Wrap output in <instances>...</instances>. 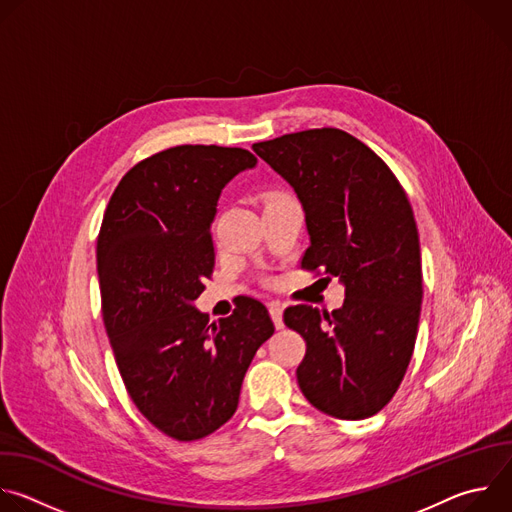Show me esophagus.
<instances>
[{
  "label": "esophagus",
  "mask_w": 512,
  "mask_h": 512,
  "mask_svg": "<svg viewBox=\"0 0 512 512\" xmlns=\"http://www.w3.org/2000/svg\"><path fill=\"white\" fill-rule=\"evenodd\" d=\"M269 314H271V320H273L275 328L279 330L283 326V308L279 304H271L269 306Z\"/></svg>",
  "instance_id": "obj_1"
}]
</instances>
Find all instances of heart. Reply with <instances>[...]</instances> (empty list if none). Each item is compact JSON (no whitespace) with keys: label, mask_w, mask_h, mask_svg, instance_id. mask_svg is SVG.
Returning a JSON list of instances; mask_svg holds the SVG:
<instances>
[{"label":"heart","mask_w":512,"mask_h":512,"mask_svg":"<svg viewBox=\"0 0 512 512\" xmlns=\"http://www.w3.org/2000/svg\"><path fill=\"white\" fill-rule=\"evenodd\" d=\"M277 196H281V194H277V192H273V194H269V196H267V200H271V198H277Z\"/></svg>","instance_id":"b5f03b06"}]
</instances>
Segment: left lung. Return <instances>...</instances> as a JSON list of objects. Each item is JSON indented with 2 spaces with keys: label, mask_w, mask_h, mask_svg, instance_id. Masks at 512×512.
Here are the masks:
<instances>
[{
  "label": "left lung",
  "mask_w": 512,
  "mask_h": 512,
  "mask_svg": "<svg viewBox=\"0 0 512 512\" xmlns=\"http://www.w3.org/2000/svg\"><path fill=\"white\" fill-rule=\"evenodd\" d=\"M296 190L310 233L302 269L344 285L330 314L312 306L283 312L306 340L298 367L304 397L336 419H367L397 393L421 314V251L409 198L389 166L334 127L253 143Z\"/></svg>",
  "instance_id": "obj_1"
}]
</instances>
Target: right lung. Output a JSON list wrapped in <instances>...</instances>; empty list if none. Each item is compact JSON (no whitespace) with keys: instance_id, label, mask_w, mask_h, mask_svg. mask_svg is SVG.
<instances>
[{"instance_id":"add662e5","label":"right lung","mask_w":512,"mask_h":512,"mask_svg":"<svg viewBox=\"0 0 512 512\" xmlns=\"http://www.w3.org/2000/svg\"><path fill=\"white\" fill-rule=\"evenodd\" d=\"M255 164L243 148L176 145L135 164L103 216L97 273L117 369L139 413L178 442L233 417L249 364L275 330L253 298L210 326L194 308L214 267L218 196Z\"/></svg>"}]
</instances>
